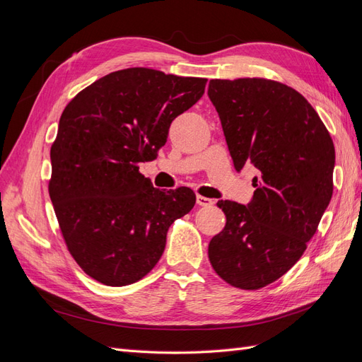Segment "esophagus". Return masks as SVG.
<instances>
[{
	"instance_id": "obj_1",
	"label": "esophagus",
	"mask_w": 362,
	"mask_h": 362,
	"mask_svg": "<svg viewBox=\"0 0 362 362\" xmlns=\"http://www.w3.org/2000/svg\"><path fill=\"white\" fill-rule=\"evenodd\" d=\"M196 204H198L199 206H211L214 204V201L210 198H205V196L198 194L196 196Z\"/></svg>"
}]
</instances>
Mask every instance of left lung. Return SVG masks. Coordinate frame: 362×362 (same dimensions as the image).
Masks as SVG:
<instances>
[{"instance_id":"8db88e82","label":"left lung","mask_w":362,"mask_h":362,"mask_svg":"<svg viewBox=\"0 0 362 362\" xmlns=\"http://www.w3.org/2000/svg\"><path fill=\"white\" fill-rule=\"evenodd\" d=\"M208 96L235 169L259 170L247 206L217 202L226 225L208 259L229 286L258 290L286 275L319 228L334 190V141L313 105L279 81L211 80Z\"/></svg>"}]
</instances>
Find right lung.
Segmentation results:
<instances>
[{
    "label": "right lung",
    "instance_id": "add662e5",
    "mask_svg": "<svg viewBox=\"0 0 362 362\" xmlns=\"http://www.w3.org/2000/svg\"><path fill=\"white\" fill-rule=\"evenodd\" d=\"M206 78L149 68L108 74L64 107L51 146L49 198L69 254L108 287L156 267L169 226L194 206L189 187H152L139 164L157 158L172 120L198 103Z\"/></svg>",
    "mask_w": 362,
    "mask_h": 362
}]
</instances>
